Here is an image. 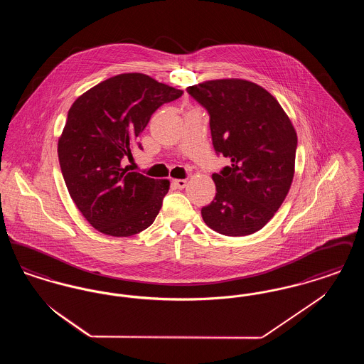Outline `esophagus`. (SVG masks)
Returning <instances> with one entry per match:
<instances>
[{"mask_svg":"<svg viewBox=\"0 0 364 364\" xmlns=\"http://www.w3.org/2000/svg\"><path fill=\"white\" fill-rule=\"evenodd\" d=\"M172 184H173L176 188L183 190V188H186V186H187V180H184V178H174L173 181H172Z\"/></svg>","mask_w":364,"mask_h":364,"instance_id":"34e87169","label":"esophagus"}]
</instances>
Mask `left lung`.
Segmentation results:
<instances>
[{"label": "left lung", "instance_id": "left-lung-1", "mask_svg": "<svg viewBox=\"0 0 364 364\" xmlns=\"http://www.w3.org/2000/svg\"><path fill=\"white\" fill-rule=\"evenodd\" d=\"M187 91L210 114L215 151L230 159L211 176L217 193L202 218L225 236L252 235L274 217L291 188L294 125L267 90L244 79L208 80Z\"/></svg>", "mask_w": 364, "mask_h": 364}]
</instances>
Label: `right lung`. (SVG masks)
I'll list each match as a JSON object with an SVG mask.
<instances>
[{"label": "right lung", "mask_w": 364, "mask_h": 364, "mask_svg": "<svg viewBox=\"0 0 364 364\" xmlns=\"http://www.w3.org/2000/svg\"><path fill=\"white\" fill-rule=\"evenodd\" d=\"M181 94L144 73H122L70 106L57 146L60 168L73 203L98 232L128 237L154 223L169 180L128 172L122 161L156 109Z\"/></svg>", "instance_id": "1"}]
</instances>
